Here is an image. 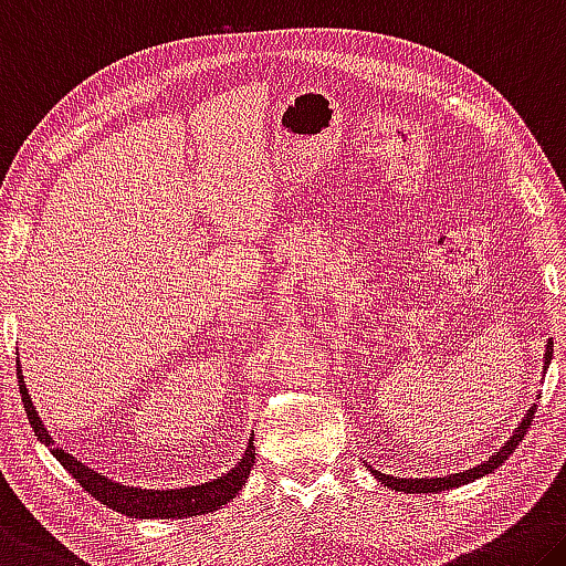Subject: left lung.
<instances>
[{
    "label": "left lung",
    "instance_id": "1",
    "mask_svg": "<svg viewBox=\"0 0 566 566\" xmlns=\"http://www.w3.org/2000/svg\"><path fill=\"white\" fill-rule=\"evenodd\" d=\"M552 343H546V357H544V370L546 365L552 363ZM534 410L536 406L528 408V412L524 416L522 423H518V428L514 430V436L509 438V441L499 448L496 453L489 455L486 461L473 465V469L469 471H461V473H448V476H441V479H400V476H388V473H380V471H373L375 479L382 481L385 486L388 489H396V491H406V493H438V491H448V489H459L463 486V483H471L476 481L481 476H486V473H491L493 469H499L501 463H504L511 453H514V448L524 441L526 436V428L532 426V418H534Z\"/></svg>",
    "mask_w": 566,
    "mask_h": 566
}]
</instances>
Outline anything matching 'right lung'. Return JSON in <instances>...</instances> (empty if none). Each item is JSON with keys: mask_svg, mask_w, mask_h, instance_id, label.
Returning <instances> with one entry per match:
<instances>
[{"mask_svg": "<svg viewBox=\"0 0 566 566\" xmlns=\"http://www.w3.org/2000/svg\"><path fill=\"white\" fill-rule=\"evenodd\" d=\"M17 378H20V392H22V406L34 436L40 438L44 446H50V451L55 459L65 465L67 473H73V479L83 486L90 496L101 501L107 509L118 511V514L133 516V518H181V516H199L217 511L223 504H229L237 493L244 489L251 469H254V443L249 441L247 451L237 465L221 476L199 483V486H184V489H136V486H123L111 479L101 476L93 469L80 463L75 455H70L55 448V441L50 438V430L42 426L38 410L32 406L30 392H27L24 375L20 370V360H17Z\"/></svg>", "mask_w": 566, "mask_h": 566, "instance_id": "add662e5", "label": "right lung"}]
</instances>
